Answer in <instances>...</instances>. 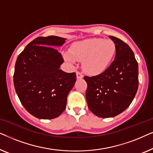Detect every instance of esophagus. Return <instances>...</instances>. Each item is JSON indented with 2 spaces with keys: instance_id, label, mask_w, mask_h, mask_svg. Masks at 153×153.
<instances>
[{
  "instance_id": "34e87169",
  "label": "esophagus",
  "mask_w": 153,
  "mask_h": 153,
  "mask_svg": "<svg viewBox=\"0 0 153 153\" xmlns=\"http://www.w3.org/2000/svg\"><path fill=\"white\" fill-rule=\"evenodd\" d=\"M83 77V75L81 74L80 72H76V78L77 79H82Z\"/></svg>"
}]
</instances>
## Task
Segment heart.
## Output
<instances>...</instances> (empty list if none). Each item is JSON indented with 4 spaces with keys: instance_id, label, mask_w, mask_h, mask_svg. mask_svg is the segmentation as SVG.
<instances>
[{
    "instance_id": "obj_1",
    "label": "heart",
    "mask_w": 153,
    "mask_h": 153,
    "mask_svg": "<svg viewBox=\"0 0 153 153\" xmlns=\"http://www.w3.org/2000/svg\"><path fill=\"white\" fill-rule=\"evenodd\" d=\"M116 51V44L111 39L90 38L73 44L64 56L72 62L81 60L83 70L88 74H99L110 65Z\"/></svg>"
}]
</instances>
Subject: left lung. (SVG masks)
Instances as JSON below:
<instances>
[{
	"label": "left lung",
	"mask_w": 153,
	"mask_h": 153,
	"mask_svg": "<svg viewBox=\"0 0 153 153\" xmlns=\"http://www.w3.org/2000/svg\"><path fill=\"white\" fill-rule=\"evenodd\" d=\"M115 59L100 74L84 76L88 88L85 97L89 109L100 118H111L130 105L139 86V67L128 45L114 36Z\"/></svg>",
	"instance_id": "obj_1"
}]
</instances>
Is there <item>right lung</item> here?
Masks as SVG:
<instances>
[{
  "instance_id": "obj_1",
  "label": "right lung",
  "mask_w": 153,
  "mask_h": 153,
  "mask_svg": "<svg viewBox=\"0 0 153 153\" xmlns=\"http://www.w3.org/2000/svg\"><path fill=\"white\" fill-rule=\"evenodd\" d=\"M66 39L39 37L25 47L16 59L14 85L21 103L39 119L57 118L66 108L67 97L76 80V73L60 70L64 60L55 47Z\"/></svg>"
}]
</instances>
